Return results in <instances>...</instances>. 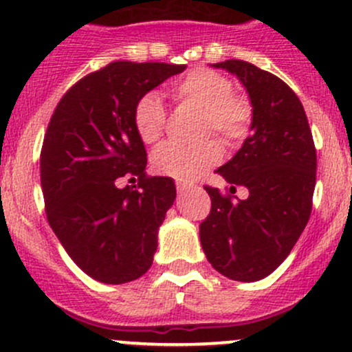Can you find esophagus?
Masks as SVG:
<instances>
[{
    "mask_svg": "<svg viewBox=\"0 0 352 352\" xmlns=\"http://www.w3.org/2000/svg\"><path fill=\"white\" fill-rule=\"evenodd\" d=\"M188 188H190V186H188V184H186V182H177V192H179V194H184V192H187Z\"/></svg>",
    "mask_w": 352,
    "mask_h": 352,
    "instance_id": "34e87169",
    "label": "esophagus"
}]
</instances>
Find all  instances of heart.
Listing matches in <instances>:
<instances>
[{"label": "heart", "mask_w": 352, "mask_h": 352, "mask_svg": "<svg viewBox=\"0 0 352 352\" xmlns=\"http://www.w3.org/2000/svg\"><path fill=\"white\" fill-rule=\"evenodd\" d=\"M173 96L184 104L204 111L202 133L214 135L226 145H239L253 123V106L246 96L232 91V84L221 72L194 69L173 86ZM133 123L143 143H153L165 126V108L157 92H148L136 101ZM223 157L219 145L209 142L199 148L164 143L151 153V165L160 175L179 182H192Z\"/></svg>", "instance_id": "1"}]
</instances>
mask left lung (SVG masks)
Returning <instances> with one entry per match:
<instances>
[{
	"instance_id": "1",
	"label": "left lung",
	"mask_w": 352,
	"mask_h": 352,
	"mask_svg": "<svg viewBox=\"0 0 352 352\" xmlns=\"http://www.w3.org/2000/svg\"><path fill=\"white\" fill-rule=\"evenodd\" d=\"M212 67L238 77L253 106V133L217 168L231 194L239 186L250 195L231 201L206 187L212 206L199 234L214 270L238 282H256L283 263L309 223L316 146L300 99L282 79L244 60Z\"/></svg>"
}]
</instances>
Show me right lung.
<instances>
[{"label": "right lung", "mask_w": 352, "mask_h": 352, "mask_svg": "<svg viewBox=\"0 0 352 352\" xmlns=\"http://www.w3.org/2000/svg\"><path fill=\"white\" fill-rule=\"evenodd\" d=\"M186 65L111 62L74 84L50 118L40 155L47 219L91 278L120 285L145 275L158 228L175 201L168 177H148L133 123L136 101ZM129 173L139 187L120 189Z\"/></svg>", "instance_id": "right-lung-1"}]
</instances>
